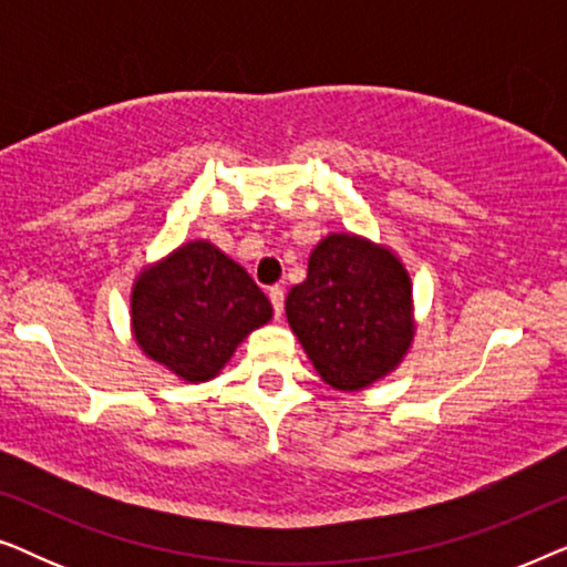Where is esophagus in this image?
<instances>
[{
    "label": "esophagus",
    "instance_id": "obj_1",
    "mask_svg": "<svg viewBox=\"0 0 567 567\" xmlns=\"http://www.w3.org/2000/svg\"><path fill=\"white\" fill-rule=\"evenodd\" d=\"M268 299H270V305H274L276 317H281L284 315V289L281 286H270Z\"/></svg>",
    "mask_w": 567,
    "mask_h": 567
}]
</instances>
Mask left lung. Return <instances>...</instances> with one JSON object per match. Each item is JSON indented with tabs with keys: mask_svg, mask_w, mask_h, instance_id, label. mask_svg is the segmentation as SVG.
Wrapping results in <instances>:
<instances>
[{
	"mask_svg": "<svg viewBox=\"0 0 567 567\" xmlns=\"http://www.w3.org/2000/svg\"><path fill=\"white\" fill-rule=\"evenodd\" d=\"M286 320L324 384L361 392L392 374L413 346V281L390 247L332 231L286 297Z\"/></svg>",
	"mask_w": 567,
	"mask_h": 567,
	"instance_id": "left-lung-1",
	"label": "left lung"
}]
</instances>
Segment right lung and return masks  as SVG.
<instances>
[{"instance_id": "obj_1", "label": "right lung", "mask_w": 567, "mask_h": 567, "mask_svg": "<svg viewBox=\"0 0 567 567\" xmlns=\"http://www.w3.org/2000/svg\"><path fill=\"white\" fill-rule=\"evenodd\" d=\"M274 317L250 274L208 239L185 243L136 276L131 332L144 355L183 382L214 379Z\"/></svg>"}]
</instances>
